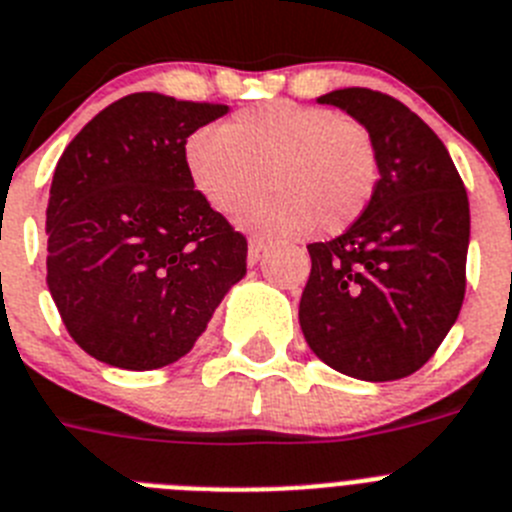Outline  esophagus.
<instances>
[{
  "instance_id": "34e87169",
  "label": "esophagus",
  "mask_w": 512,
  "mask_h": 512,
  "mask_svg": "<svg viewBox=\"0 0 512 512\" xmlns=\"http://www.w3.org/2000/svg\"><path fill=\"white\" fill-rule=\"evenodd\" d=\"M268 244L270 242L265 237H257V234H255V237H250V262L260 260L262 252L268 250Z\"/></svg>"
}]
</instances>
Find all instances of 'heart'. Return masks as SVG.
Returning <instances> with one entry per match:
<instances>
[{
  "mask_svg": "<svg viewBox=\"0 0 512 512\" xmlns=\"http://www.w3.org/2000/svg\"><path fill=\"white\" fill-rule=\"evenodd\" d=\"M182 159L193 188L216 211L242 203L265 170L270 190L244 203L237 221L283 237L314 224L348 229L379 185L376 146L361 123L291 100L239 110L224 128H198Z\"/></svg>",
  "mask_w": 512,
  "mask_h": 512,
  "instance_id": "obj_1",
  "label": "heart"
}]
</instances>
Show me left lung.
<instances>
[{
  "label": "left lung",
  "instance_id": "1",
  "mask_svg": "<svg viewBox=\"0 0 512 512\" xmlns=\"http://www.w3.org/2000/svg\"><path fill=\"white\" fill-rule=\"evenodd\" d=\"M371 133L379 185L340 237L309 244L299 324L319 361L397 381L430 361L466 288L469 198L443 141L407 105L348 87L317 97Z\"/></svg>",
  "mask_w": 512,
  "mask_h": 512
}]
</instances>
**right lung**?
<instances>
[{
    "label": "right lung",
    "instance_id": "right-lung-1",
    "mask_svg": "<svg viewBox=\"0 0 512 512\" xmlns=\"http://www.w3.org/2000/svg\"><path fill=\"white\" fill-rule=\"evenodd\" d=\"M226 113L136 92L61 154L46 283L69 335L100 363L151 371L180 361L247 275V239L198 195L182 159L190 133Z\"/></svg>",
    "mask_w": 512,
    "mask_h": 512
}]
</instances>
